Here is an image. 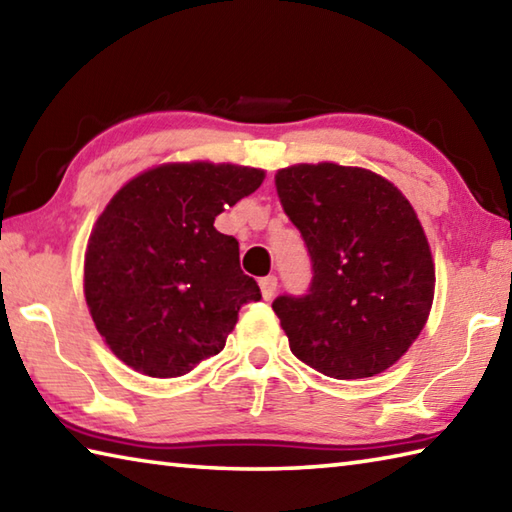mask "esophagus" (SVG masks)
<instances>
[{"label":"esophagus","mask_w":512,"mask_h":512,"mask_svg":"<svg viewBox=\"0 0 512 512\" xmlns=\"http://www.w3.org/2000/svg\"><path fill=\"white\" fill-rule=\"evenodd\" d=\"M258 285H260V294H263V298H267V301H269V298L276 294L278 278L274 274L272 276H265V278H260Z\"/></svg>","instance_id":"1"}]
</instances>
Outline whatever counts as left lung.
Instances as JSON below:
<instances>
[{
	"label": "left lung",
	"mask_w": 512,
	"mask_h": 512,
	"mask_svg": "<svg viewBox=\"0 0 512 512\" xmlns=\"http://www.w3.org/2000/svg\"><path fill=\"white\" fill-rule=\"evenodd\" d=\"M276 191L314 272L307 294L272 303L289 350L332 379L388 370L435 298V265L412 205L376 173L334 162L281 169Z\"/></svg>",
	"instance_id": "obj_1"
}]
</instances>
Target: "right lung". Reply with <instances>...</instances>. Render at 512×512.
<instances>
[{
  "label": "right lung",
  "instance_id": "add662e5",
  "mask_svg": "<svg viewBox=\"0 0 512 512\" xmlns=\"http://www.w3.org/2000/svg\"><path fill=\"white\" fill-rule=\"evenodd\" d=\"M265 171L176 162L140 173L111 198L84 258V296L111 352L156 379L182 376L225 347L260 287L240 269L218 214Z\"/></svg>",
  "mask_w": 512,
  "mask_h": 512
}]
</instances>
